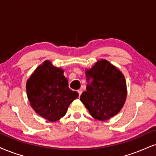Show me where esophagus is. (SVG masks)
Instances as JSON below:
<instances>
[{
    "instance_id": "1",
    "label": "esophagus",
    "mask_w": 156,
    "mask_h": 156,
    "mask_svg": "<svg viewBox=\"0 0 156 156\" xmlns=\"http://www.w3.org/2000/svg\"><path fill=\"white\" fill-rule=\"evenodd\" d=\"M77 92H78V93H79V97H80V95H82V91L81 90H77Z\"/></svg>"
}]
</instances>
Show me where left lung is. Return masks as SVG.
I'll return each mask as SVG.
<instances>
[{"mask_svg":"<svg viewBox=\"0 0 156 156\" xmlns=\"http://www.w3.org/2000/svg\"><path fill=\"white\" fill-rule=\"evenodd\" d=\"M87 88L80 101L92 116L106 121L116 116L124 106L127 95L126 82L118 68L105 59L85 69Z\"/></svg>","mask_w":156,"mask_h":156,"instance_id":"left-lung-1","label":"left lung"}]
</instances>
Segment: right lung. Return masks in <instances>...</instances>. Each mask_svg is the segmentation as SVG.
I'll return each instance as SVG.
<instances>
[{
    "mask_svg": "<svg viewBox=\"0 0 156 156\" xmlns=\"http://www.w3.org/2000/svg\"><path fill=\"white\" fill-rule=\"evenodd\" d=\"M63 70L45 61L28 79L27 98L34 111L50 122H56L66 114L69 105L78 98L77 92L69 88Z\"/></svg>",
    "mask_w": 156,
    "mask_h": 156,
    "instance_id": "1",
    "label": "right lung"
}]
</instances>
